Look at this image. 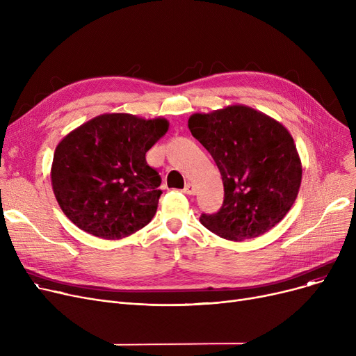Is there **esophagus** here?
<instances>
[{
	"label": "esophagus",
	"instance_id": "34e87169",
	"mask_svg": "<svg viewBox=\"0 0 356 356\" xmlns=\"http://www.w3.org/2000/svg\"><path fill=\"white\" fill-rule=\"evenodd\" d=\"M183 193H186V195H196V188H195L192 183H188V184L184 186Z\"/></svg>",
	"mask_w": 356,
	"mask_h": 356
}]
</instances>
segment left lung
I'll return each mask as SVG.
<instances>
[{
	"mask_svg": "<svg viewBox=\"0 0 356 356\" xmlns=\"http://www.w3.org/2000/svg\"><path fill=\"white\" fill-rule=\"evenodd\" d=\"M189 129L213 157L225 192L216 213H202V225L229 241L257 238L274 228L293 207L302 183L300 157L289 131L245 105L193 114Z\"/></svg>",
	"mask_w": 356,
	"mask_h": 356,
	"instance_id": "obj_1",
	"label": "left lung"
}]
</instances>
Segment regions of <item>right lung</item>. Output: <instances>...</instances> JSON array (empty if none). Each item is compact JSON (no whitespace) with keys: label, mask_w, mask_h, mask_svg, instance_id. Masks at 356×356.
<instances>
[{"label":"right lung","mask_w":356,"mask_h":356,"mask_svg":"<svg viewBox=\"0 0 356 356\" xmlns=\"http://www.w3.org/2000/svg\"><path fill=\"white\" fill-rule=\"evenodd\" d=\"M168 129L164 118L104 114L73 129L56 147L53 192L82 231L121 239L153 219L161 177L145 153Z\"/></svg>","instance_id":"right-lung-1"}]
</instances>
